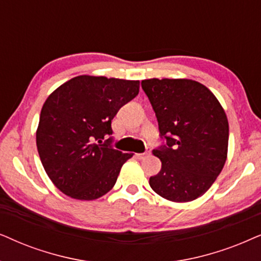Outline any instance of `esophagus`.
Listing matches in <instances>:
<instances>
[{"label": "esophagus", "mask_w": 261, "mask_h": 261, "mask_svg": "<svg viewBox=\"0 0 261 261\" xmlns=\"http://www.w3.org/2000/svg\"><path fill=\"white\" fill-rule=\"evenodd\" d=\"M149 154H150V149H148L145 152H142V154H136V156H137V159H144L145 156H148Z\"/></svg>", "instance_id": "esophagus-1"}]
</instances>
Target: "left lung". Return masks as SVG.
<instances>
[{"label":"left lung","mask_w":261,"mask_h":261,"mask_svg":"<svg viewBox=\"0 0 261 261\" xmlns=\"http://www.w3.org/2000/svg\"><path fill=\"white\" fill-rule=\"evenodd\" d=\"M142 88L163 141L152 150L161 160V171L150 176L149 185L168 200L197 199L210 189L227 160L224 110L205 86L192 80H143Z\"/></svg>","instance_id":"obj_1"}]
</instances>
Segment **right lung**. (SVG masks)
<instances>
[{
    "label": "right lung",
    "mask_w": 261,
    "mask_h": 261,
    "mask_svg": "<svg viewBox=\"0 0 261 261\" xmlns=\"http://www.w3.org/2000/svg\"><path fill=\"white\" fill-rule=\"evenodd\" d=\"M140 92V81L82 75L58 87L45 101L37 148L58 190L80 200L102 197L134 154L114 149L111 123Z\"/></svg>",
    "instance_id": "1"
}]
</instances>
